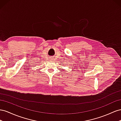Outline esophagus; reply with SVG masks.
<instances>
[{
	"label": "esophagus",
	"instance_id": "34e87169",
	"mask_svg": "<svg viewBox=\"0 0 121 121\" xmlns=\"http://www.w3.org/2000/svg\"><path fill=\"white\" fill-rule=\"evenodd\" d=\"M50 60H51V61H52V60H53V58H50Z\"/></svg>",
	"mask_w": 121,
	"mask_h": 121
}]
</instances>
